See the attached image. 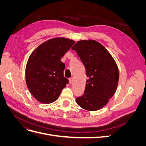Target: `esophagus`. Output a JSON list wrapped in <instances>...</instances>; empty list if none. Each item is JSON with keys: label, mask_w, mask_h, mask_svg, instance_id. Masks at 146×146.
I'll list each match as a JSON object with an SVG mask.
<instances>
[{"label": "esophagus", "mask_w": 146, "mask_h": 146, "mask_svg": "<svg viewBox=\"0 0 146 146\" xmlns=\"http://www.w3.org/2000/svg\"><path fill=\"white\" fill-rule=\"evenodd\" d=\"M69 83H70V84H71V83H72V82H73L72 78H69Z\"/></svg>", "instance_id": "1"}]
</instances>
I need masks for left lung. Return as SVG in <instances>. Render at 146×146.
<instances>
[{"label": "left lung", "instance_id": "8db88e82", "mask_svg": "<svg viewBox=\"0 0 146 146\" xmlns=\"http://www.w3.org/2000/svg\"><path fill=\"white\" fill-rule=\"evenodd\" d=\"M76 50L86 69L85 94L76 102L88 111L104 107L115 93L119 80L116 61L100 43L95 40L78 41L72 48Z\"/></svg>", "mask_w": 146, "mask_h": 146}]
</instances>
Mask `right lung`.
<instances>
[{
	"instance_id": "1",
	"label": "right lung",
	"mask_w": 146,
	"mask_h": 146,
	"mask_svg": "<svg viewBox=\"0 0 146 146\" xmlns=\"http://www.w3.org/2000/svg\"><path fill=\"white\" fill-rule=\"evenodd\" d=\"M74 43L68 38H53L39 45L29 56L25 68L26 84L39 102H54L69 83L63 76L65 64L60 60Z\"/></svg>"
}]
</instances>
